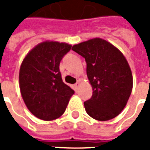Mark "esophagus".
<instances>
[{
	"label": "esophagus",
	"instance_id": "obj_1",
	"mask_svg": "<svg viewBox=\"0 0 150 150\" xmlns=\"http://www.w3.org/2000/svg\"><path fill=\"white\" fill-rule=\"evenodd\" d=\"M73 87H74V89L77 91L78 88V87H79V83H77L74 84V86H73Z\"/></svg>",
	"mask_w": 150,
	"mask_h": 150
}]
</instances>
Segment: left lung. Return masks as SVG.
Here are the masks:
<instances>
[{
  "label": "left lung",
  "instance_id": "left-lung-1",
  "mask_svg": "<svg viewBox=\"0 0 150 150\" xmlns=\"http://www.w3.org/2000/svg\"><path fill=\"white\" fill-rule=\"evenodd\" d=\"M72 50L83 57L93 88L92 98L84 102L90 117L107 121L118 116L126 106L133 89V75L124 54L102 38L73 45Z\"/></svg>",
  "mask_w": 150,
  "mask_h": 150
}]
</instances>
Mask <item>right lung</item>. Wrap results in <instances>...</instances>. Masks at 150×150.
I'll return each mask as SVG.
<instances>
[{"label": "right lung", "mask_w": 150, "mask_h": 150, "mask_svg": "<svg viewBox=\"0 0 150 150\" xmlns=\"http://www.w3.org/2000/svg\"><path fill=\"white\" fill-rule=\"evenodd\" d=\"M72 45L45 41L33 47L23 59L19 86L28 110L37 118L51 121L65 112L74 91L62 82L59 64Z\"/></svg>", "instance_id": "right-lung-1"}]
</instances>
